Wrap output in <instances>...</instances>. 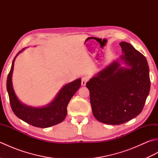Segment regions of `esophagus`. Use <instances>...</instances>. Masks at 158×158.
<instances>
[{
  "mask_svg": "<svg viewBox=\"0 0 158 158\" xmlns=\"http://www.w3.org/2000/svg\"><path fill=\"white\" fill-rule=\"evenodd\" d=\"M88 79L86 78V77H83L81 79V85L82 86H85L86 85V83L88 82Z\"/></svg>",
  "mask_w": 158,
  "mask_h": 158,
  "instance_id": "1",
  "label": "esophagus"
}]
</instances>
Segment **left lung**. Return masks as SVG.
Masks as SVG:
<instances>
[{
  "mask_svg": "<svg viewBox=\"0 0 158 158\" xmlns=\"http://www.w3.org/2000/svg\"><path fill=\"white\" fill-rule=\"evenodd\" d=\"M119 45L123 53L119 58L86 83L94 116L100 122L110 125H119L139 115L151 85L145 57L128 43Z\"/></svg>",
  "mask_w": 158,
  "mask_h": 158,
  "instance_id": "8db88e82",
  "label": "left lung"
}]
</instances>
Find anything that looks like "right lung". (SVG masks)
<instances>
[{
    "label": "right lung",
    "instance_id": "obj_1",
    "mask_svg": "<svg viewBox=\"0 0 158 158\" xmlns=\"http://www.w3.org/2000/svg\"><path fill=\"white\" fill-rule=\"evenodd\" d=\"M24 49L19 51L13 59L6 80V89L13 111L18 118L35 127L45 128L61 123L66 116L67 105L79 89L81 80L79 78L67 83L60 90L55 98L44 106L35 107L21 102L13 89L12 75L16 57Z\"/></svg>",
    "mask_w": 158,
    "mask_h": 158
}]
</instances>
